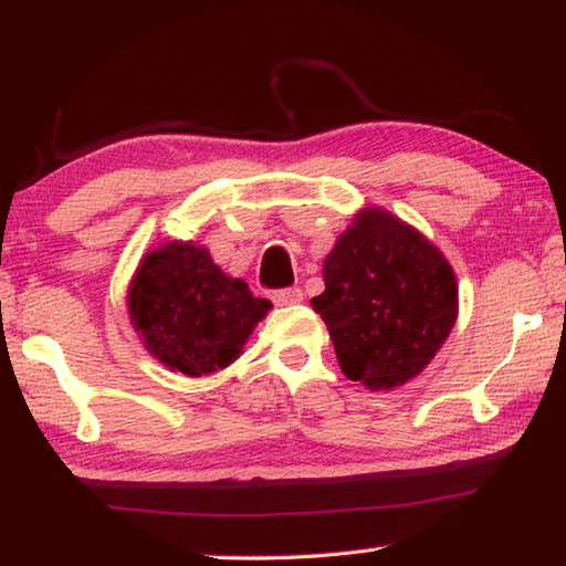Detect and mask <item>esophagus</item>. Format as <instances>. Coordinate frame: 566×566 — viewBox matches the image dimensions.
Masks as SVG:
<instances>
[{
    "label": "esophagus",
    "instance_id": "esophagus-1",
    "mask_svg": "<svg viewBox=\"0 0 566 566\" xmlns=\"http://www.w3.org/2000/svg\"><path fill=\"white\" fill-rule=\"evenodd\" d=\"M272 300H274V304H280V306H290V304H300L304 300V294H302L300 286H286V290L272 292Z\"/></svg>",
    "mask_w": 566,
    "mask_h": 566
}]
</instances>
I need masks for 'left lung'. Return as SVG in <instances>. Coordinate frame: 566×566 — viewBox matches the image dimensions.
I'll return each instance as SVG.
<instances>
[{
	"instance_id": "left-lung-1",
	"label": "left lung",
	"mask_w": 566,
	"mask_h": 566,
	"mask_svg": "<svg viewBox=\"0 0 566 566\" xmlns=\"http://www.w3.org/2000/svg\"><path fill=\"white\" fill-rule=\"evenodd\" d=\"M312 300L339 367L369 389L417 377L457 319V282L442 252L381 209H367L324 260Z\"/></svg>"
}]
</instances>
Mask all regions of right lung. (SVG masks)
I'll list each match as a JSON object with an SVG mask.
<instances>
[{"instance_id": "right-lung-1", "label": "right lung", "mask_w": 566, "mask_h": 566, "mask_svg": "<svg viewBox=\"0 0 566 566\" xmlns=\"http://www.w3.org/2000/svg\"><path fill=\"white\" fill-rule=\"evenodd\" d=\"M270 306L219 270L207 249L181 242L149 252L129 290V317L145 347L189 377L234 361Z\"/></svg>"}]
</instances>
